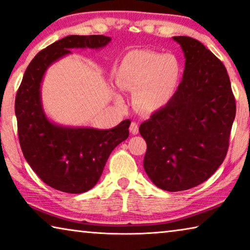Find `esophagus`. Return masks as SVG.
<instances>
[{
	"label": "esophagus",
	"mask_w": 250,
	"mask_h": 250,
	"mask_svg": "<svg viewBox=\"0 0 250 250\" xmlns=\"http://www.w3.org/2000/svg\"><path fill=\"white\" fill-rule=\"evenodd\" d=\"M130 132L132 135H138V132H139V125L136 122H131V125H130Z\"/></svg>",
	"instance_id": "1"
}]
</instances>
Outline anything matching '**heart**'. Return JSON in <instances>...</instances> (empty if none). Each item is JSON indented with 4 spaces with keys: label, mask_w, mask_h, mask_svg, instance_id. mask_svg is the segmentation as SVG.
<instances>
[{
    "label": "heart",
    "mask_w": 250,
    "mask_h": 250,
    "mask_svg": "<svg viewBox=\"0 0 250 250\" xmlns=\"http://www.w3.org/2000/svg\"><path fill=\"white\" fill-rule=\"evenodd\" d=\"M180 77L181 64L176 56L133 50L121 61L117 83L122 89L135 92L138 110L154 113L172 101Z\"/></svg>",
    "instance_id": "obj_1"
}]
</instances>
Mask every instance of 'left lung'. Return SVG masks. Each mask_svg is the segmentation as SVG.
Returning <instances> with one entry per match:
<instances>
[{
    "instance_id": "1",
    "label": "left lung",
    "mask_w": 250,
    "mask_h": 250,
    "mask_svg": "<svg viewBox=\"0 0 250 250\" xmlns=\"http://www.w3.org/2000/svg\"><path fill=\"white\" fill-rule=\"evenodd\" d=\"M185 57L181 84L172 101L139 126L147 143L145 172L168 192L192 188L221 165L236 117L225 65L199 40L173 37Z\"/></svg>"
}]
</instances>
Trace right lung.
<instances>
[{"label":"right lung","instance_id":"1","mask_svg":"<svg viewBox=\"0 0 250 250\" xmlns=\"http://www.w3.org/2000/svg\"><path fill=\"white\" fill-rule=\"evenodd\" d=\"M106 36H67L35 56L16 96L19 141L25 161L43 183L65 193H84L98 183L113 149L129 136L130 121L112 129L55 124L42 106L47 69L72 49H102Z\"/></svg>","mask_w":250,"mask_h":250}]
</instances>
